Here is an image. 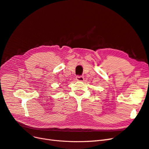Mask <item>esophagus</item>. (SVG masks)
I'll use <instances>...</instances> for the list:
<instances>
[{"label": "esophagus", "mask_w": 149, "mask_h": 149, "mask_svg": "<svg viewBox=\"0 0 149 149\" xmlns=\"http://www.w3.org/2000/svg\"><path fill=\"white\" fill-rule=\"evenodd\" d=\"M76 80L78 81H83L84 79L83 76H76Z\"/></svg>", "instance_id": "34e87169"}]
</instances>
